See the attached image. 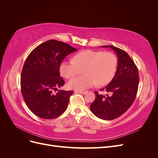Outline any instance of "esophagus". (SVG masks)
<instances>
[{
	"label": "esophagus",
	"instance_id": "1",
	"mask_svg": "<svg viewBox=\"0 0 158 158\" xmlns=\"http://www.w3.org/2000/svg\"><path fill=\"white\" fill-rule=\"evenodd\" d=\"M74 92L75 93H80V94H87L88 91H75Z\"/></svg>",
	"mask_w": 158,
	"mask_h": 158
}]
</instances>
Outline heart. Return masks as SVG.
Masks as SVG:
<instances>
[{"instance_id": "heart-1", "label": "heart", "mask_w": 158, "mask_h": 158, "mask_svg": "<svg viewBox=\"0 0 158 158\" xmlns=\"http://www.w3.org/2000/svg\"><path fill=\"white\" fill-rule=\"evenodd\" d=\"M74 60H64L60 64V74L70 78L82 73L84 75L70 79L68 86L72 89L82 91L94 85H105L111 81L117 67V58L111 52L85 50L76 54Z\"/></svg>"}]
</instances>
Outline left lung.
<instances>
[{"label": "left lung", "mask_w": 158, "mask_h": 158, "mask_svg": "<svg viewBox=\"0 0 158 158\" xmlns=\"http://www.w3.org/2000/svg\"><path fill=\"white\" fill-rule=\"evenodd\" d=\"M110 47L118 57L116 74L107 85L100 89L106 95L95 92V99L90 109L97 117L110 121L125 113L132 106L136 98L139 84V74L136 64L127 52L116 47Z\"/></svg>", "instance_id": "8db88e82"}]
</instances>
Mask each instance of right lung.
I'll return each instance as SVG.
<instances>
[{
  "label": "right lung",
  "instance_id": "obj_1",
  "mask_svg": "<svg viewBox=\"0 0 158 158\" xmlns=\"http://www.w3.org/2000/svg\"><path fill=\"white\" fill-rule=\"evenodd\" d=\"M78 51L66 43L51 40L38 45L28 55L21 74V92L30 111L42 118L63 114L73 91L56 90L64 84L60 64L68 55Z\"/></svg>",
  "mask_w": 158,
  "mask_h": 158
}]
</instances>
